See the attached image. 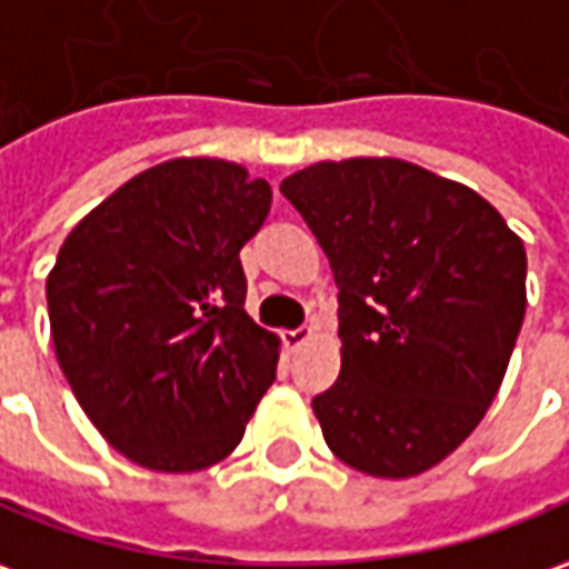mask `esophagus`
Here are the masks:
<instances>
[{"mask_svg": "<svg viewBox=\"0 0 569 569\" xmlns=\"http://www.w3.org/2000/svg\"><path fill=\"white\" fill-rule=\"evenodd\" d=\"M309 337H312V328L300 325V328H293V331H284V337H281V340H284V347H288V350H300Z\"/></svg>", "mask_w": 569, "mask_h": 569, "instance_id": "34e87169", "label": "esophagus"}]
</instances>
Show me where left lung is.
Here are the masks:
<instances>
[{
	"mask_svg": "<svg viewBox=\"0 0 569 569\" xmlns=\"http://www.w3.org/2000/svg\"><path fill=\"white\" fill-rule=\"evenodd\" d=\"M337 281L340 375L312 399L343 465L402 480L487 415L527 312V250L468 186L397 158L322 160L281 182Z\"/></svg>",
	"mask_w": 569,
	"mask_h": 569,
	"instance_id": "left-lung-1",
	"label": "left lung"
}]
</instances>
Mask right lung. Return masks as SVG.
Returning <instances> with one entry per match:
<instances>
[{
  "label": "right lung",
  "instance_id": "right-lung-1",
  "mask_svg": "<svg viewBox=\"0 0 569 569\" xmlns=\"http://www.w3.org/2000/svg\"><path fill=\"white\" fill-rule=\"evenodd\" d=\"M272 188L176 158L77 222L46 281L58 366L117 452L163 473L217 465L276 381L278 337L244 312L241 247Z\"/></svg>",
  "mask_w": 569,
  "mask_h": 569
}]
</instances>
